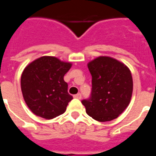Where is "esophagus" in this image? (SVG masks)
Segmentation results:
<instances>
[{
    "label": "esophagus",
    "mask_w": 156,
    "mask_h": 156,
    "mask_svg": "<svg viewBox=\"0 0 156 156\" xmlns=\"http://www.w3.org/2000/svg\"><path fill=\"white\" fill-rule=\"evenodd\" d=\"M75 98H78V99H80L82 98V94H77L74 95Z\"/></svg>",
    "instance_id": "esophagus-1"
}]
</instances>
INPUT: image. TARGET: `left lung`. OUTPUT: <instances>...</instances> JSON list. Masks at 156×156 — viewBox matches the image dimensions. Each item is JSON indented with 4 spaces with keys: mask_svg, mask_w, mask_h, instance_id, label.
Returning a JSON list of instances; mask_svg holds the SVG:
<instances>
[{
    "mask_svg": "<svg viewBox=\"0 0 156 156\" xmlns=\"http://www.w3.org/2000/svg\"><path fill=\"white\" fill-rule=\"evenodd\" d=\"M92 75L91 95L82 100L86 112L95 120L115 119L127 108L133 92L130 70L109 57H98L88 63Z\"/></svg>",
    "mask_w": 156,
    "mask_h": 156,
    "instance_id": "1",
    "label": "left lung"
}]
</instances>
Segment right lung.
<instances>
[{"label":"right lung","instance_id":"obj_1","mask_svg":"<svg viewBox=\"0 0 156 156\" xmlns=\"http://www.w3.org/2000/svg\"><path fill=\"white\" fill-rule=\"evenodd\" d=\"M72 67L70 62L44 56L27 65L21 78L26 104L34 115L51 119L66 111L73 96L68 93L63 77Z\"/></svg>","mask_w":156,"mask_h":156}]
</instances>
